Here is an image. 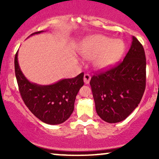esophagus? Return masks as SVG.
I'll return each mask as SVG.
<instances>
[{"label": "esophagus", "instance_id": "34e87169", "mask_svg": "<svg viewBox=\"0 0 159 159\" xmlns=\"http://www.w3.org/2000/svg\"><path fill=\"white\" fill-rule=\"evenodd\" d=\"M90 75L89 74H85L84 75V83L86 84H89V82L90 81Z\"/></svg>", "mask_w": 159, "mask_h": 159}]
</instances>
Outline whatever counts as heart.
Instances as JSON below:
<instances>
[{"instance_id":"heart-1","label":"heart","mask_w":159,"mask_h":159,"mask_svg":"<svg viewBox=\"0 0 159 159\" xmlns=\"http://www.w3.org/2000/svg\"><path fill=\"white\" fill-rule=\"evenodd\" d=\"M125 51V45L120 39L102 35L87 37L83 41L79 52L84 58L93 59L96 69L104 70L112 67L120 61Z\"/></svg>"}]
</instances>
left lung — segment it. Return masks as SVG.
I'll return each instance as SVG.
<instances>
[{
  "instance_id": "obj_1",
  "label": "left lung",
  "mask_w": 159,
  "mask_h": 159,
  "mask_svg": "<svg viewBox=\"0 0 159 159\" xmlns=\"http://www.w3.org/2000/svg\"><path fill=\"white\" fill-rule=\"evenodd\" d=\"M146 56L134 36L123 61L91 78L96 113L101 119L116 123L127 118L140 102L146 88Z\"/></svg>"
}]
</instances>
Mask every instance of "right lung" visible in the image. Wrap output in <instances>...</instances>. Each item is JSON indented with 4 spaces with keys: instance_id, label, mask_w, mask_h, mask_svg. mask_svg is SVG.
<instances>
[{
    "instance_id": "add662e5",
    "label": "right lung",
    "mask_w": 159,
    "mask_h": 159,
    "mask_svg": "<svg viewBox=\"0 0 159 159\" xmlns=\"http://www.w3.org/2000/svg\"><path fill=\"white\" fill-rule=\"evenodd\" d=\"M42 32H35L30 36ZM14 63L20 94L32 114L50 125H57L68 120L74 111L76 96L84 85V72L73 78L43 86L31 83L25 77L18 63V52Z\"/></svg>"
}]
</instances>
